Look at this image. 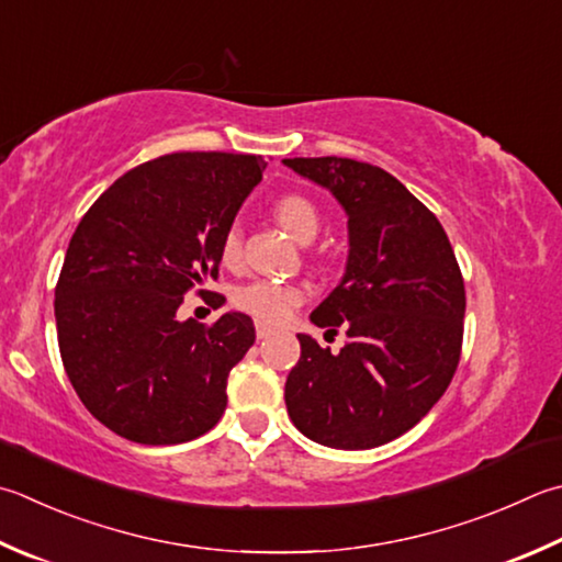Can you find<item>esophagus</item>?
Listing matches in <instances>:
<instances>
[{
    "label": "esophagus",
    "instance_id": "1",
    "mask_svg": "<svg viewBox=\"0 0 562 562\" xmlns=\"http://www.w3.org/2000/svg\"><path fill=\"white\" fill-rule=\"evenodd\" d=\"M273 333H277V327H271L269 323L257 321V337H259V340H267V337L273 335Z\"/></svg>",
    "mask_w": 562,
    "mask_h": 562
}]
</instances>
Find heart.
I'll return each instance as SVG.
<instances>
[{"instance_id":"b5f03b06","label":"heart","mask_w":562,"mask_h":562,"mask_svg":"<svg viewBox=\"0 0 562 562\" xmlns=\"http://www.w3.org/2000/svg\"><path fill=\"white\" fill-rule=\"evenodd\" d=\"M279 225L289 232L293 239L311 241L317 232H321V210L315 207L313 200L303 195H283L277 207H273ZM220 257L222 263L235 267L241 257V237L237 227H229L225 237L220 241ZM305 301V289L299 283H283V281H269L257 279L247 285H241L235 293V305L259 321L279 323L289 317L295 305Z\"/></svg>"}]
</instances>
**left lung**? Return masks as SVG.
Returning a JSON list of instances; mask_svg holds the SVG:
<instances>
[{"label":"left lung","instance_id":"1","mask_svg":"<svg viewBox=\"0 0 562 562\" xmlns=\"http://www.w3.org/2000/svg\"><path fill=\"white\" fill-rule=\"evenodd\" d=\"M347 213L337 289L311 313L347 342L333 355L299 335L285 408L305 438L369 450L404 436L450 386L462 349L464 281L438 217L384 168L355 158H283Z\"/></svg>","mask_w":562,"mask_h":562}]
</instances>
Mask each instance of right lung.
I'll use <instances>...</instances> for the list:
<instances>
[{
    "mask_svg": "<svg viewBox=\"0 0 562 562\" xmlns=\"http://www.w3.org/2000/svg\"><path fill=\"white\" fill-rule=\"evenodd\" d=\"M263 168L251 154H166L116 178L80 220L56 285L58 347L85 408L116 436L176 446L225 413L251 317L176 313L217 279L220 241Z\"/></svg>",
    "mask_w": 562,
    "mask_h": 562,
    "instance_id": "1",
    "label": "right lung"
}]
</instances>
